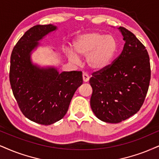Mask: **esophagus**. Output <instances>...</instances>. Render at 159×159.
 Wrapping results in <instances>:
<instances>
[{
  "mask_svg": "<svg viewBox=\"0 0 159 159\" xmlns=\"http://www.w3.org/2000/svg\"><path fill=\"white\" fill-rule=\"evenodd\" d=\"M83 81L86 83V82H88L89 80V74H86V73H83Z\"/></svg>",
  "mask_w": 159,
  "mask_h": 159,
  "instance_id": "34e87169",
  "label": "esophagus"
}]
</instances>
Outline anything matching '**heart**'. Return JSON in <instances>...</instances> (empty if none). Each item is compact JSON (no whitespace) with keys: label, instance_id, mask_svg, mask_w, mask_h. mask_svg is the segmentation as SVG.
I'll return each instance as SVG.
<instances>
[{"label":"heart","instance_id":"heart-1","mask_svg":"<svg viewBox=\"0 0 159 159\" xmlns=\"http://www.w3.org/2000/svg\"><path fill=\"white\" fill-rule=\"evenodd\" d=\"M74 48L77 55L87 57V65L91 70L100 71L111 64L118 50V43L113 36L93 32L80 35L74 41ZM68 57L74 62L79 60L73 52H68Z\"/></svg>","mask_w":159,"mask_h":159}]
</instances>
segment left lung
I'll use <instances>...</instances> for the list:
<instances>
[{
    "instance_id": "8db88e82",
    "label": "left lung",
    "mask_w": 159,
    "mask_h": 159,
    "mask_svg": "<svg viewBox=\"0 0 159 159\" xmlns=\"http://www.w3.org/2000/svg\"><path fill=\"white\" fill-rule=\"evenodd\" d=\"M119 29L125 41L121 54L105 70L93 72L89 80L92 111L108 123H119L139 111L151 75L145 46L127 29Z\"/></svg>"
}]
</instances>
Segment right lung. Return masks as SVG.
Returning <instances> with one entry per match:
<instances>
[{"mask_svg":"<svg viewBox=\"0 0 159 159\" xmlns=\"http://www.w3.org/2000/svg\"><path fill=\"white\" fill-rule=\"evenodd\" d=\"M52 24L37 25L25 32L11 54L9 81L21 112L29 120L49 125L63 118L76 89L83 84L82 71L59 73L31 61L38 41L56 30Z\"/></svg>","mask_w":159,"mask_h":159,"instance_id":"add662e5","label":"right lung"}]
</instances>
